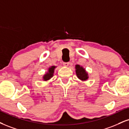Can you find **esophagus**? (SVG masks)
Here are the masks:
<instances>
[{
    "mask_svg": "<svg viewBox=\"0 0 129 129\" xmlns=\"http://www.w3.org/2000/svg\"><path fill=\"white\" fill-rule=\"evenodd\" d=\"M63 66H65V67H68L69 66V62H63Z\"/></svg>",
    "mask_w": 129,
    "mask_h": 129,
    "instance_id": "esophagus-1",
    "label": "esophagus"
}]
</instances>
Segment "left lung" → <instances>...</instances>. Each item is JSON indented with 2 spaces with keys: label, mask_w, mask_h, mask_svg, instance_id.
Here are the masks:
<instances>
[{
  "label": "left lung",
  "mask_w": 129,
  "mask_h": 129,
  "mask_svg": "<svg viewBox=\"0 0 129 129\" xmlns=\"http://www.w3.org/2000/svg\"><path fill=\"white\" fill-rule=\"evenodd\" d=\"M75 69L76 73L78 79H79L82 81H86L88 79L89 77H88V73L83 67L80 66V65H76Z\"/></svg>",
  "instance_id": "obj_1"
}]
</instances>
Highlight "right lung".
Masks as SVG:
<instances>
[{
	"label": "right lung",
	"instance_id": "right-lung-1",
	"mask_svg": "<svg viewBox=\"0 0 129 129\" xmlns=\"http://www.w3.org/2000/svg\"><path fill=\"white\" fill-rule=\"evenodd\" d=\"M56 68V66H52L49 68V69H48V71L44 74V76H43V80H44V81L49 80V79H50L53 76L54 71H55V69Z\"/></svg>",
	"mask_w": 129,
	"mask_h": 129
}]
</instances>
